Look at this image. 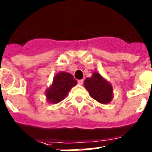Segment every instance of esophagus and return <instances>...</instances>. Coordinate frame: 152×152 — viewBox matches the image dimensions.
Returning a JSON list of instances; mask_svg holds the SVG:
<instances>
[{
  "mask_svg": "<svg viewBox=\"0 0 152 152\" xmlns=\"http://www.w3.org/2000/svg\"><path fill=\"white\" fill-rule=\"evenodd\" d=\"M83 82H84L83 80H78V81H77V84H78V85H83Z\"/></svg>",
  "mask_w": 152,
  "mask_h": 152,
  "instance_id": "34e87169",
  "label": "esophagus"
}]
</instances>
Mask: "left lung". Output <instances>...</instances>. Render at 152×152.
I'll return each instance as SVG.
<instances>
[{
  "label": "left lung",
  "mask_w": 152,
  "mask_h": 152,
  "mask_svg": "<svg viewBox=\"0 0 152 152\" xmlns=\"http://www.w3.org/2000/svg\"><path fill=\"white\" fill-rule=\"evenodd\" d=\"M84 85L89 96L100 103L107 104L112 101L113 86L100 74L94 72L91 77L85 79Z\"/></svg>",
  "instance_id": "1"
}]
</instances>
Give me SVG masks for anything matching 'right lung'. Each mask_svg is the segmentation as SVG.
<instances>
[{
    "label": "right lung",
    "mask_w": 152,
    "mask_h": 152,
    "mask_svg": "<svg viewBox=\"0 0 152 152\" xmlns=\"http://www.w3.org/2000/svg\"><path fill=\"white\" fill-rule=\"evenodd\" d=\"M77 85L73 75L67 72H59L53 77L51 86L46 91L47 101L51 103H58L64 99L70 90Z\"/></svg>",
    "instance_id": "obj_1"
}]
</instances>
